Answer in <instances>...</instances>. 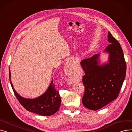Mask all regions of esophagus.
Here are the masks:
<instances>
[{"mask_svg": "<svg viewBox=\"0 0 132 132\" xmlns=\"http://www.w3.org/2000/svg\"><path fill=\"white\" fill-rule=\"evenodd\" d=\"M70 65L68 63H67L65 66V73L66 74V73H68V71H69V69H70ZM68 83L69 84H72V82L71 81V80H68Z\"/></svg>", "mask_w": 132, "mask_h": 132, "instance_id": "34e87169", "label": "esophagus"}]
</instances>
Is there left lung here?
I'll list each match as a JSON object with an SVG mask.
<instances>
[{"label": "left lung", "instance_id": "obj_1", "mask_svg": "<svg viewBox=\"0 0 132 132\" xmlns=\"http://www.w3.org/2000/svg\"><path fill=\"white\" fill-rule=\"evenodd\" d=\"M110 43L104 51L109 54L108 62L99 64L100 54L84 59L81 65L85 73L82 81L85 92L82 103L86 108L97 110L118 97L125 78L126 64L118 41L108 32Z\"/></svg>", "mask_w": 132, "mask_h": 132}]
</instances>
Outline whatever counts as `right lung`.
<instances>
[{
	"label": "right lung",
	"mask_w": 132,
	"mask_h": 132,
	"mask_svg": "<svg viewBox=\"0 0 132 132\" xmlns=\"http://www.w3.org/2000/svg\"><path fill=\"white\" fill-rule=\"evenodd\" d=\"M9 76L16 97L25 109L41 116H51L58 110L61 104V98L54 85L53 80H52L48 89L42 95L35 99H26L20 96L15 90L11 80L10 67Z\"/></svg>",
	"instance_id": "obj_1"
}]
</instances>
